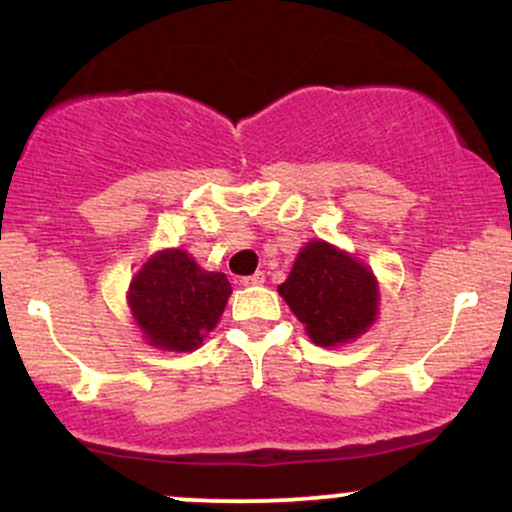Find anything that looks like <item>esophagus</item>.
<instances>
[{
  "mask_svg": "<svg viewBox=\"0 0 512 512\" xmlns=\"http://www.w3.org/2000/svg\"><path fill=\"white\" fill-rule=\"evenodd\" d=\"M240 284H243V286H262L264 284V274L255 272L250 276H243V279H240Z\"/></svg>",
  "mask_w": 512,
  "mask_h": 512,
  "instance_id": "obj_1",
  "label": "esophagus"
}]
</instances>
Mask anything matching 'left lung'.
<instances>
[{
    "label": "left lung",
    "instance_id": "obj_1",
    "mask_svg": "<svg viewBox=\"0 0 512 512\" xmlns=\"http://www.w3.org/2000/svg\"><path fill=\"white\" fill-rule=\"evenodd\" d=\"M279 296L317 346L356 342L378 320L380 286L373 269L327 240L303 245Z\"/></svg>",
    "mask_w": 512,
    "mask_h": 512
}]
</instances>
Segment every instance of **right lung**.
I'll list each match as a JSON object with an SVG mask.
<instances>
[{
  "mask_svg": "<svg viewBox=\"0 0 512 512\" xmlns=\"http://www.w3.org/2000/svg\"><path fill=\"white\" fill-rule=\"evenodd\" d=\"M226 274L207 272L187 250H158L132 276L127 305L144 342L161 351H195L219 325L231 296Z\"/></svg>",
  "mask_w": 512,
  "mask_h": 512,
  "instance_id": "right-lung-1",
  "label": "right lung"
}]
</instances>
